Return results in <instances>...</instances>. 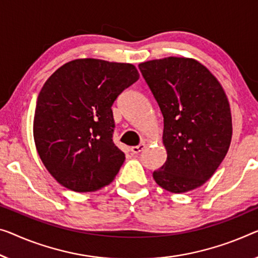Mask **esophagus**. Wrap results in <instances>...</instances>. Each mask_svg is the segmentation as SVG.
<instances>
[{"label": "esophagus", "instance_id": "obj_1", "mask_svg": "<svg viewBox=\"0 0 258 258\" xmlns=\"http://www.w3.org/2000/svg\"><path fill=\"white\" fill-rule=\"evenodd\" d=\"M144 148H145V144H139L138 146H133V147H131V152H132V154H139Z\"/></svg>", "mask_w": 258, "mask_h": 258}]
</instances>
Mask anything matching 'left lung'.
Listing matches in <instances>:
<instances>
[{
    "instance_id": "8db88e82",
    "label": "left lung",
    "mask_w": 258,
    "mask_h": 258,
    "mask_svg": "<svg viewBox=\"0 0 258 258\" xmlns=\"http://www.w3.org/2000/svg\"><path fill=\"white\" fill-rule=\"evenodd\" d=\"M139 69L163 116L167 161L153 177L174 194L197 189L228 152L227 96L212 73L194 59L169 56L142 62Z\"/></svg>"
}]
</instances>
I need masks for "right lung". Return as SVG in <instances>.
I'll return each instance as SVG.
<instances>
[{
  "label": "right lung",
  "mask_w": 258,
  "mask_h": 258,
  "mask_svg": "<svg viewBox=\"0 0 258 258\" xmlns=\"http://www.w3.org/2000/svg\"><path fill=\"white\" fill-rule=\"evenodd\" d=\"M138 80L131 63L78 59L46 81L37 99L33 138L44 166L61 185L90 192L116 177L125 154L112 140L111 106Z\"/></svg>",
  "instance_id": "add662e5"
}]
</instances>
